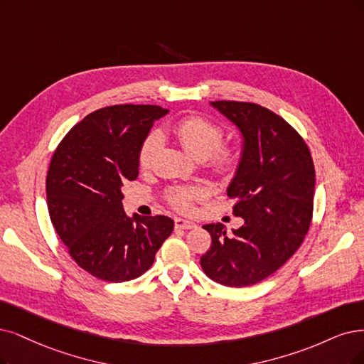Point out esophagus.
Here are the masks:
<instances>
[{"label": "esophagus", "instance_id": "obj_1", "mask_svg": "<svg viewBox=\"0 0 364 364\" xmlns=\"http://www.w3.org/2000/svg\"><path fill=\"white\" fill-rule=\"evenodd\" d=\"M175 228H177V230H193V228H196V225L191 220L177 218L175 219Z\"/></svg>", "mask_w": 364, "mask_h": 364}]
</instances>
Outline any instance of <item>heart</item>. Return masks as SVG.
I'll use <instances>...</instances> for the list:
<instances>
[{
  "instance_id": "obj_1",
  "label": "heart",
  "mask_w": 364,
  "mask_h": 364,
  "mask_svg": "<svg viewBox=\"0 0 364 364\" xmlns=\"http://www.w3.org/2000/svg\"><path fill=\"white\" fill-rule=\"evenodd\" d=\"M173 136L178 139L187 154L196 160L211 159V166L218 172L231 173L238 164V153L234 148H219L223 141V130L219 124L204 117H189L172 127ZM159 145V136L150 133L139 148V165L148 164ZM200 192L195 187H175L168 193L169 203L178 210H189Z\"/></svg>"
}]
</instances>
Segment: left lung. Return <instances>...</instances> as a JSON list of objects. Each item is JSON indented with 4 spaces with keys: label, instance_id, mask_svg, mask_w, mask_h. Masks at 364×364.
<instances>
[{
    "label": "left lung",
    "instance_id": "obj_1",
    "mask_svg": "<svg viewBox=\"0 0 364 364\" xmlns=\"http://www.w3.org/2000/svg\"><path fill=\"white\" fill-rule=\"evenodd\" d=\"M241 134V156L228 196L245 223L226 234L205 225L211 247L200 257L204 273L218 284L243 288L284 265L303 243L312 220L315 168L306 142L267 107L245 102H210Z\"/></svg>",
    "mask_w": 364,
    "mask_h": 364
}]
</instances>
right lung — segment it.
Instances as JSON below:
<instances>
[{
    "label": "right lung",
    "instance_id": "right-lung-1",
    "mask_svg": "<svg viewBox=\"0 0 364 364\" xmlns=\"http://www.w3.org/2000/svg\"><path fill=\"white\" fill-rule=\"evenodd\" d=\"M166 109L115 105L94 111L60 142L46 178L49 216L70 257L106 282L144 274L173 231L166 216H127L123 186L138 178L139 148Z\"/></svg>",
    "mask_w": 364,
    "mask_h": 364
}]
</instances>
